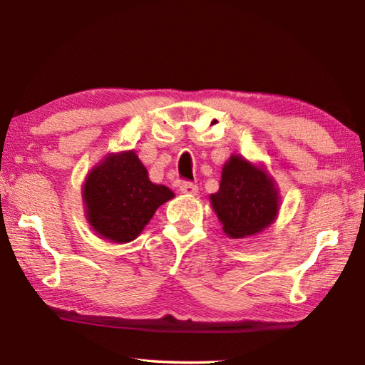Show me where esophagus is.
<instances>
[{
    "label": "esophagus",
    "mask_w": 365,
    "mask_h": 365,
    "mask_svg": "<svg viewBox=\"0 0 365 365\" xmlns=\"http://www.w3.org/2000/svg\"><path fill=\"white\" fill-rule=\"evenodd\" d=\"M180 191H182V193H187V195H196L197 187H196V183L185 180V182L180 183Z\"/></svg>",
    "instance_id": "esophagus-1"
}]
</instances>
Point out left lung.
<instances>
[{"mask_svg": "<svg viewBox=\"0 0 365 365\" xmlns=\"http://www.w3.org/2000/svg\"><path fill=\"white\" fill-rule=\"evenodd\" d=\"M211 205L232 238L262 232L279 211V193L262 170L232 156L222 170L220 188L211 195Z\"/></svg>", "mask_w": 365, "mask_h": 365, "instance_id": "obj_1", "label": "left lung"}]
</instances>
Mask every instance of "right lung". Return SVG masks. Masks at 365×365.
<instances>
[{"label":"right lung","instance_id":"obj_1","mask_svg":"<svg viewBox=\"0 0 365 365\" xmlns=\"http://www.w3.org/2000/svg\"><path fill=\"white\" fill-rule=\"evenodd\" d=\"M174 197L148 178L133 151L108 156L90 172L83 187L86 217L93 230L115 243H128L148 225L156 209Z\"/></svg>","mask_w":365,"mask_h":365}]
</instances>
